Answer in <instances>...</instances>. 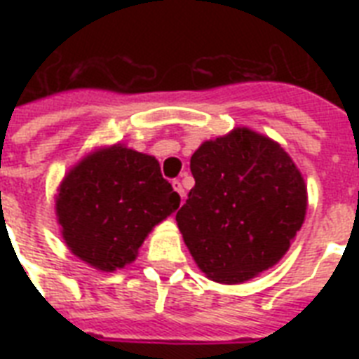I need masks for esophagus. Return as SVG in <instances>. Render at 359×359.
Returning <instances> with one entry per match:
<instances>
[{
  "mask_svg": "<svg viewBox=\"0 0 359 359\" xmlns=\"http://www.w3.org/2000/svg\"><path fill=\"white\" fill-rule=\"evenodd\" d=\"M171 184H173L175 191H177V194H179V196H180V199H184V188H182V182H180L179 179H175L173 182H171Z\"/></svg>",
  "mask_w": 359,
  "mask_h": 359,
  "instance_id": "1",
  "label": "esophagus"
}]
</instances>
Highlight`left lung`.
Instances as JSON below:
<instances>
[{
  "label": "left lung",
  "instance_id": "obj_1",
  "mask_svg": "<svg viewBox=\"0 0 359 359\" xmlns=\"http://www.w3.org/2000/svg\"><path fill=\"white\" fill-rule=\"evenodd\" d=\"M196 186L177 224L197 266L242 283L273 266L300 231L307 191L287 152L248 128L205 141L190 160Z\"/></svg>",
  "mask_w": 359,
  "mask_h": 359
}]
</instances>
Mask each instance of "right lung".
<instances>
[{
  "label": "right lung",
  "instance_id": "right-lung-1",
  "mask_svg": "<svg viewBox=\"0 0 359 359\" xmlns=\"http://www.w3.org/2000/svg\"><path fill=\"white\" fill-rule=\"evenodd\" d=\"M179 205L156 158L121 145L70 169L55 201L70 251L104 272L134 261L152 227Z\"/></svg>",
  "mask_w": 359,
  "mask_h": 359
}]
</instances>
